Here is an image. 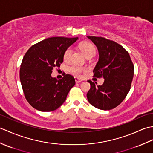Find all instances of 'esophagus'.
<instances>
[{"instance_id":"34e87169","label":"esophagus","mask_w":153,"mask_h":153,"mask_svg":"<svg viewBox=\"0 0 153 153\" xmlns=\"http://www.w3.org/2000/svg\"><path fill=\"white\" fill-rule=\"evenodd\" d=\"M74 79H75V81H76V82L77 83L82 82V81H83L82 79H80V78H79V77H75Z\"/></svg>"}]
</instances>
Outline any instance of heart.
Here are the masks:
<instances>
[{
  "instance_id": "obj_1",
  "label": "heart",
  "mask_w": 153,
  "mask_h": 153,
  "mask_svg": "<svg viewBox=\"0 0 153 153\" xmlns=\"http://www.w3.org/2000/svg\"><path fill=\"white\" fill-rule=\"evenodd\" d=\"M80 49L82 51L83 54L85 55V57L89 56H93L95 54L96 48L95 46L92 44L89 43V42H83L80 45ZM71 53H72V49L71 48L69 47L65 51L64 53V60H69ZM69 71L74 75L76 76H79L80 74L83 72L84 71V68L82 67H78L76 66H72L69 68Z\"/></svg>"
}]
</instances>
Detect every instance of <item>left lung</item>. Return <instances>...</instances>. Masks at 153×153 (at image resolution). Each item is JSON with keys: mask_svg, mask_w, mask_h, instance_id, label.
<instances>
[{"mask_svg": "<svg viewBox=\"0 0 153 153\" xmlns=\"http://www.w3.org/2000/svg\"><path fill=\"white\" fill-rule=\"evenodd\" d=\"M96 45L99 61L94 68V76L105 79L102 85L87 81L91 89L87 100L97 108L108 110L114 108L128 95L134 77V67L130 56L118 43L101 37L87 36Z\"/></svg>", "mask_w": 153, "mask_h": 153, "instance_id": "left-lung-1", "label": "left lung"}]
</instances>
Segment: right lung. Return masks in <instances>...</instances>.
<instances>
[{"mask_svg": "<svg viewBox=\"0 0 153 153\" xmlns=\"http://www.w3.org/2000/svg\"><path fill=\"white\" fill-rule=\"evenodd\" d=\"M78 37H50L29 48L19 70V78L25 99L31 106L42 112L57 109L66 100L74 77L64 74L62 79L53 77L54 67L63 62L64 53Z\"/></svg>", "mask_w": 153, "mask_h": 153, "instance_id": "add662e5", "label": "right lung"}]
</instances>
